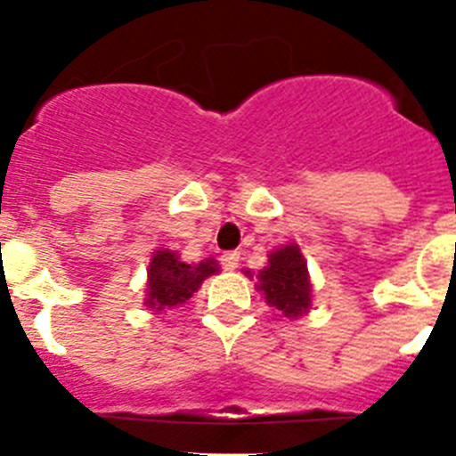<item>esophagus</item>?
<instances>
[{
	"mask_svg": "<svg viewBox=\"0 0 456 456\" xmlns=\"http://www.w3.org/2000/svg\"><path fill=\"white\" fill-rule=\"evenodd\" d=\"M221 265H224L225 272H235L240 267V253L237 251H228L221 256Z\"/></svg>",
	"mask_w": 456,
	"mask_h": 456,
	"instance_id": "1",
	"label": "esophagus"
}]
</instances>
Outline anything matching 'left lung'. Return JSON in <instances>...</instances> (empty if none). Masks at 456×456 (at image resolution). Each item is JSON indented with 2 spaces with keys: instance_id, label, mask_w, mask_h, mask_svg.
I'll use <instances>...</instances> for the list:
<instances>
[{
  "instance_id": "1",
  "label": "left lung",
  "mask_w": 456,
  "mask_h": 456,
  "mask_svg": "<svg viewBox=\"0 0 456 456\" xmlns=\"http://www.w3.org/2000/svg\"><path fill=\"white\" fill-rule=\"evenodd\" d=\"M253 278L251 272H247ZM256 289L263 292L272 308L281 310L288 320L308 315L313 308V283H310L308 263L304 260L299 244H285L267 256V267L257 272Z\"/></svg>"
}]
</instances>
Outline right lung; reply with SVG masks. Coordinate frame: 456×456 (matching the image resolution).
<instances>
[{
    "label": "right lung",
    "instance_id": "obj_1",
    "mask_svg": "<svg viewBox=\"0 0 456 456\" xmlns=\"http://www.w3.org/2000/svg\"><path fill=\"white\" fill-rule=\"evenodd\" d=\"M221 267L215 257H205L200 263H183L178 251L159 247L151 257L143 305L155 315L187 304L199 292L205 278L219 273Z\"/></svg>",
    "mask_w": 456,
    "mask_h": 456
}]
</instances>
